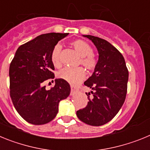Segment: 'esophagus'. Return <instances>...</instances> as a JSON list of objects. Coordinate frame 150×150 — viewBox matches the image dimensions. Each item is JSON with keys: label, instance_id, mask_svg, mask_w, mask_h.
I'll return each instance as SVG.
<instances>
[{"label": "esophagus", "instance_id": "34e87169", "mask_svg": "<svg viewBox=\"0 0 150 150\" xmlns=\"http://www.w3.org/2000/svg\"><path fill=\"white\" fill-rule=\"evenodd\" d=\"M71 95H74L76 92V88H74L73 86H71Z\"/></svg>", "mask_w": 150, "mask_h": 150}]
</instances>
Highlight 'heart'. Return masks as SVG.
<instances>
[{"mask_svg": "<svg viewBox=\"0 0 150 150\" xmlns=\"http://www.w3.org/2000/svg\"><path fill=\"white\" fill-rule=\"evenodd\" d=\"M71 46L80 55V63L85 68L89 71H93L98 65V61L93 55V49L83 40H75L71 42ZM62 46L57 44L54 46L51 52L52 63L55 67H60L62 65L60 59ZM85 71L82 67L62 69L57 74L59 79H63L72 85H76L85 77Z\"/></svg>", "mask_w": 150, "mask_h": 150, "instance_id": "b5f03b06", "label": "heart"}]
</instances>
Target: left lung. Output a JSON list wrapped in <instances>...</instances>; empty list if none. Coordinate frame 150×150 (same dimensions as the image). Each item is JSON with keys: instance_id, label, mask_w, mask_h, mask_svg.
<instances>
[{"instance_id": "8db88e82", "label": "left lung", "mask_w": 150, "mask_h": 150, "mask_svg": "<svg viewBox=\"0 0 150 150\" xmlns=\"http://www.w3.org/2000/svg\"><path fill=\"white\" fill-rule=\"evenodd\" d=\"M83 37L92 41L99 56L93 74L84 83L91 89L86 93L88 104L76 111V116L86 124L100 126L112 120L124 104L128 71L124 57L111 43L95 36Z\"/></svg>"}]
</instances>
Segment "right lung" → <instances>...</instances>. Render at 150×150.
<instances>
[{"label":"right lung","mask_w":150,"mask_h":150,"mask_svg":"<svg viewBox=\"0 0 150 150\" xmlns=\"http://www.w3.org/2000/svg\"><path fill=\"white\" fill-rule=\"evenodd\" d=\"M67 35L68 33L41 34L19 46L10 63L12 101L18 114L30 124L51 122L59 112V102L70 95V85L63 79H55L50 90L43 86V82L55 77L52 50Z\"/></svg>","instance_id":"obj_1"}]
</instances>
